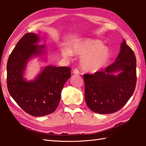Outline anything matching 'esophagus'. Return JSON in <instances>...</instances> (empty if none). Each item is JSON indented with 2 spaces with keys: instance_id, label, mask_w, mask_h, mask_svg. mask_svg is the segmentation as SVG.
Listing matches in <instances>:
<instances>
[{
  "instance_id": "obj_1",
  "label": "esophagus",
  "mask_w": 146,
  "mask_h": 146,
  "mask_svg": "<svg viewBox=\"0 0 146 146\" xmlns=\"http://www.w3.org/2000/svg\"><path fill=\"white\" fill-rule=\"evenodd\" d=\"M73 73H74V74H79V70L78 69H74Z\"/></svg>"
}]
</instances>
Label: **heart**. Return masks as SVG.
<instances>
[{"mask_svg": "<svg viewBox=\"0 0 146 146\" xmlns=\"http://www.w3.org/2000/svg\"><path fill=\"white\" fill-rule=\"evenodd\" d=\"M72 52L83 56L81 65L89 72H96L104 67L110 59L109 48L104 46L100 40L86 38L74 43L71 51L67 48L62 50L63 56L69 57Z\"/></svg>", "mask_w": 146, "mask_h": 146, "instance_id": "b5f03b06", "label": "heart"}]
</instances>
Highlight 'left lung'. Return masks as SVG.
<instances>
[{"instance_id":"left-lung-1","label":"left lung","mask_w":146,"mask_h":146,"mask_svg":"<svg viewBox=\"0 0 146 146\" xmlns=\"http://www.w3.org/2000/svg\"><path fill=\"white\" fill-rule=\"evenodd\" d=\"M121 71L117 76L113 73ZM85 99L92 111L101 114L118 111L133 94L136 85V59L125 40L115 62L104 70L84 74Z\"/></svg>"}]
</instances>
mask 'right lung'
Masks as SVG:
<instances>
[{
	"label": "right lung",
	"instance_id": "right-lung-1",
	"mask_svg": "<svg viewBox=\"0 0 146 146\" xmlns=\"http://www.w3.org/2000/svg\"><path fill=\"white\" fill-rule=\"evenodd\" d=\"M38 37L27 33L19 40L7 64V88L16 103L35 117L50 114L59 105L61 91L71 76L68 67L46 66L34 80L27 82L23 78L28 60L44 52L45 46L36 44Z\"/></svg>",
	"mask_w": 146,
	"mask_h": 146
}]
</instances>
